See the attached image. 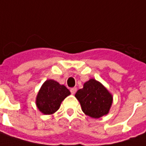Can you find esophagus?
Instances as JSON below:
<instances>
[{
  "label": "esophagus",
  "instance_id": "obj_1",
  "mask_svg": "<svg viewBox=\"0 0 146 146\" xmlns=\"http://www.w3.org/2000/svg\"><path fill=\"white\" fill-rule=\"evenodd\" d=\"M76 90H77V88H76V87H73V88H71V93L72 94H75V92H76Z\"/></svg>",
  "mask_w": 146,
  "mask_h": 146
}]
</instances>
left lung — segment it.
I'll return each instance as SVG.
<instances>
[{"label":"left lung","instance_id":"left-lung-1","mask_svg":"<svg viewBox=\"0 0 146 146\" xmlns=\"http://www.w3.org/2000/svg\"><path fill=\"white\" fill-rule=\"evenodd\" d=\"M86 115L99 118L108 114L113 102V95L100 82L90 79L75 94Z\"/></svg>","mask_w":146,"mask_h":146}]
</instances>
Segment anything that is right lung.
Instances as JSON below:
<instances>
[{"label": "right lung", "mask_w": 146, "mask_h": 146, "mask_svg": "<svg viewBox=\"0 0 146 146\" xmlns=\"http://www.w3.org/2000/svg\"><path fill=\"white\" fill-rule=\"evenodd\" d=\"M71 94L70 90L53 79H47L37 94L36 105L44 114H52L60 109L61 102Z\"/></svg>", "instance_id": "right-lung-1"}]
</instances>
